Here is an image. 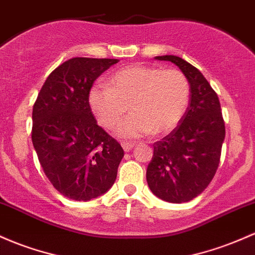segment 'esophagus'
Returning <instances> with one entry per match:
<instances>
[{"label": "esophagus", "instance_id": "esophagus-1", "mask_svg": "<svg viewBox=\"0 0 255 255\" xmlns=\"http://www.w3.org/2000/svg\"><path fill=\"white\" fill-rule=\"evenodd\" d=\"M122 147L126 152H129L134 147V144H132V142H122Z\"/></svg>", "mask_w": 255, "mask_h": 255}]
</instances>
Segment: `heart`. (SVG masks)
I'll list each match as a JSON object with an SVG mask.
<instances>
[{"mask_svg":"<svg viewBox=\"0 0 255 255\" xmlns=\"http://www.w3.org/2000/svg\"><path fill=\"white\" fill-rule=\"evenodd\" d=\"M189 97V82L179 70L134 65L111 75L108 86L92 87L88 104L97 121L106 128L116 127L129 105L132 115L120 125L117 134L123 139H136L174 129Z\"/></svg>","mask_w":255,"mask_h":255,"instance_id":"1","label":"heart"}]
</instances>
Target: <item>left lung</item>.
Instances as JSON below:
<instances>
[{
	"label": "left lung",
	"mask_w": 255,
	"mask_h": 255,
	"mask_svg": "<svg viewBox=\"0 0 255 255\" xmlns=\"http://www.w3.org/2000/svg\"><path fill=\"white\" fill-rule=\"evenodd\" d=\"M181 70L190 85V102L180 122L153 144L146 169L152 194L170 203L189 202L209 185L225 139L219 98L198 69L177 55H161Z\"/></svg>",
	"instance_id": "1"
}]
</instances>
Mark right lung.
<instances>
[{"label":"right lung","instance_id":"1","mask_svg":"<svg viewBox=\"0 0 255 255\" xmlns=\"http://www.w3.org/2000/svg\"><path fill=\"white\" fill-rule=\"evenodd\" d=\"M117 59L72 58L47 77L32 109L31 139L44 174L61 195L91 201L114 185L125 152L98 126L88 93Z\"/></svg>","mask_w":255,"mask_h":255}]
</instances>
